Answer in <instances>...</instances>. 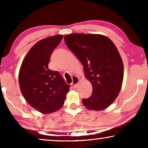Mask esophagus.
<instances>
[{
	"mask_svg": "<svg viewBox=\"0 0 148 148\" xmlns=\"http://www.w3.org/2000/svg\"><path fill=\"white\" fill-rule=\"evenodd\" d=\"M72 86H73L74 87H76L77 84L79 83V78L76 76H73L72 77Z\"/></svg>",
	"mask_w": 148,
	"mask_h": 148,
	"instance_id": "obj_1",
	"label": "esophagus"
}]
</instances>
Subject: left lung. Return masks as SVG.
<instances>
[{"instance_id": "1", "label": "left lung", "mask_w": 148, "mask_h": 148, "mask_svg": "<svg viewBox=\"0 0 148 148\" xmlns=\"http://www.w3.org/2000/svg\"><path fill=\"white\" fill-rule=\"evenodd\" d=\"M64 40L92 84L91 96L82 99L84 106L96 111L106 108L118 96L123 79V64L116 46L101 34L74 33Z\"/></svg>"}]
</instances>
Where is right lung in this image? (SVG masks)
<instances>
[{
    "label": "right lung",
    "mask_w": 148,
    "mask_h": 148,
    "mask_svg": "<svg viewBox=\"0 0 148 148\" xmlns=\"http://www.w3.org/2000/svg\"><path fill=\"white\" fill-rule=\"evenodd\" d=\"M62 35L41 40L31 47L20 68L19 84L27 102L42 114H50L62 106L69 91L63 77L49 69V59L61 42Z\"/></svg>",
    "instance_id": "1"
}]
</instances>
